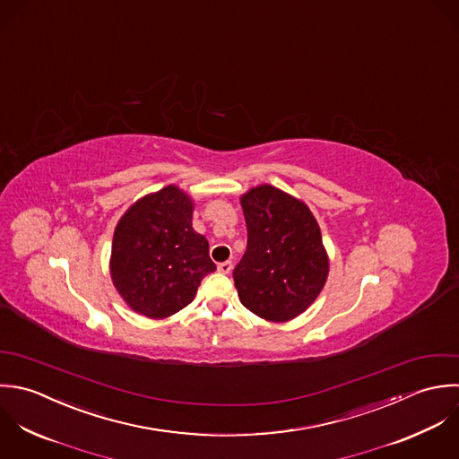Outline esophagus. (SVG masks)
I'll return each instance as SVG.
<instances>
[{"label": "esophagus", "mask_w": 459, "mask_h": 459, "mask_svg": "<svg viewBox=\"0 0 459 459\" xmlns=\"http://www.w3.org/2000/svg\"><path fill=\"white\" fill-rule=\"evenodd\" d=\"M231 269H233V264H231L230 260H228V262H221V264L217 265V271L222 273V274H230Z\"/></svg>", "instance_id": "1"}]
</instances>
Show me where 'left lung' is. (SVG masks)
<instances>
[{
  "mask_svg": "<svg viewBox=\"0 0 459 459\" xmlns=\"http://www.w3.org/2000/svg\"><path fill=\"white\" fill-rule=\"evenodd\" d=\"M247 249L233 271L240 303L271 322H287L311 305L329 273L320 228L303 201L260 185L240 197Z\"/></svg>",
  "mask_w": 459,
  "mask_h": 459,
  "instance_id": "1",
  "label": "left lung"
}]
</instances>
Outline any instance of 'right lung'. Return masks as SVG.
Returning a JSON list of instances; mask_svg holds the SVG:
<instances>
[{
	"label": "right lung",
	"instance_id": "1",
	"mask_svg": "<svg viewBox=\"0 0 459 459\" xmlns=\"http://www.w3.org/2000/svg\"><path fill=\"white\" fill-rule=\"evenodd\" d=\"M192 199L176 185L148 194L117 222L110 274L134 311L165 318L192 303L217 267L208 240L192 228Z\"/></svg>",
	"mask_w": 459,
	"mask_h": 459
}]
</instances>
